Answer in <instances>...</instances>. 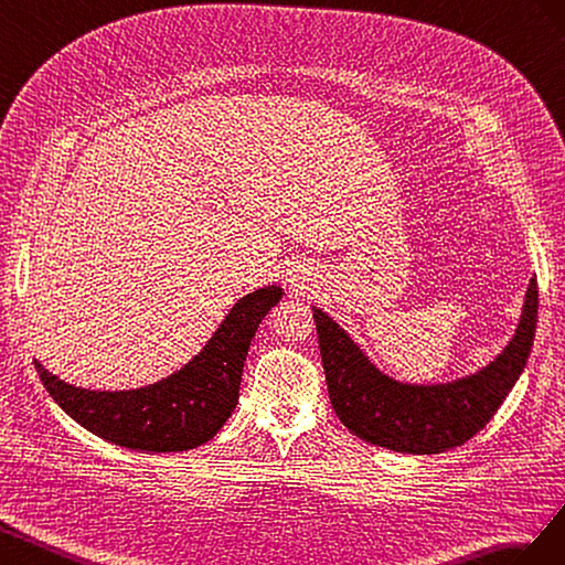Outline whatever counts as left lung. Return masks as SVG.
I'll list each match as a JSON object with an SVG mask.
<instances>
[{
	"mask_svg": "<svg viewBox=\"0 0 565 565\" xmlns=\"http://www.w3.org/2000/svg\"><path fill=\"white\" fill-rule=\"evenodd\" d=\"M312 310L329 399L343 426L395 452L438 455L471 440L519 381L535 341L537 279H530L521 324L502 354L478 374L440 385H409L381 374L329 315Z\"/></svg>",
	"mask_w": 565,
	"mask_h": 565,
	"instance_id": "8db88e82",
	"label": "left lung"
}]
</instances>
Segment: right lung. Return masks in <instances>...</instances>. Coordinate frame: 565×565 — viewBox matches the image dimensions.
<instances>
[{
    "instance_id": "right-lung-1",
    "label": "right lung",
    "mask_w": 565,
    "mask_h": 565,
    "mask_svg": "<svg viewBox=\"0 0 565 565\" xmlns=\"http://www.w3.org/2000/svg\"><path fill=\"white\" fill-rule=\"evenodd\" d=\"M281 296L267 286L241 298L196 358L147 388H75L35 360L38 374L56 405L99 438L137 452H186L213 440L232 416L253 335Z\"/></svg>"
}]
</instances>
